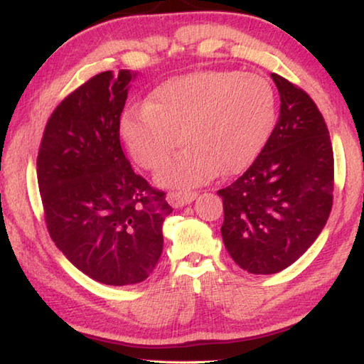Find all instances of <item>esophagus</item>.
Instances as JSON below:
<instances>
[{"label": "esophagus", "mask_w": 364, "mask_h": 364, "mask_svg": "<svg viewBox=\"0 0 364 364\" xmlns=\"http://www.w3.org/2000/svg\"><path fill=\"white\" fill-rule=\"evenodd\" d=\"M196 198V192H169L168 193V201L174 208L186 206L188 203H192Z\"/></svg>", "instance_id": "esophagus-1"}]
</instances>
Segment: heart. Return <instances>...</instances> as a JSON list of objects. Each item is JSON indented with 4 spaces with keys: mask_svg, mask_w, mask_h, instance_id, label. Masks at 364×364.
<instances>
[{
    "mask_svg": "<svg viewBox=\"0 0 364 364\" xmlns=\"http://www.w3.org/2000/svg\"><path fill=\"white\" fill-rule=\"evenodd\" d=\"M275 123L277 92L265 76L206 70L161 82L145 105L124 113L121 136L146 171L159 168L183 139L190 146L163 166L158 181L188 188L220 171L232 176L250 168Z\"/></svg>",
    "mask_w": 364,
    "mask_h": 364,
    "instance_id": "obj_1",
    "label": "heart"
}]
</instances>
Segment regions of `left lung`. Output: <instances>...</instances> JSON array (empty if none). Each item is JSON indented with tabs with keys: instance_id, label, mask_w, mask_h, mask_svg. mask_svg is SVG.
<instances>
[{
	"instance_id": "1",
	"label": "left lung",
	"mask_w": 364,
	"mask_h": 364,
	"mask_svg": "<svg viewBox=\"0 0 364 364\" xmlns=\"http://www.w3.org/2000/svg\"><path fill=\"white\" fill-rule=\"evenodd\" d=\"M279 117L243 176L218 192L228 254L254 275L294 264L326 225L334 193V153L321 112L294 82L272 73Z\"/></svg>"
}]
</instances>
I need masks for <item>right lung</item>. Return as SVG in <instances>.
I'll return each instance as SVG.
<instances>
[{
  "instance_id": "right-lung-1",
  "label": "right lung",
  "mask_w": 364,
  "mask_h": 364,
  "mask_svg": "<svg viewBox=\"0 0 364 364\" xmlns=\"http://www.w3.org/2000/svg\"><path fill=\"white\" fill-rule=\"evenodd\" d=\"M131 80L129 70H108L70 92L50 113L36 158L50 238L76 269L110 286L149 278L172 211L121 149Z\"/></svg>"
}]
</instances>
